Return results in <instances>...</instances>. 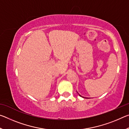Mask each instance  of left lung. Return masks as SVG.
I'll use <instances>...</instances> for the list:
<instances>
[{"label":"left lung","mask_w":129,"mask_h":129,"mask_svg":"<svg viewBox=\"0 0 129 129\" xmlns=\"http://www.w3.org/2000/svg\"><path fill=\"white\" fill-rule=\"evenodd\" d=\"M79 95L80 96V97H82V96H81V95L80 94H79ZM83 97V98H85V97Z\"/></svg>","instance_id":"1"}]
</instances>
